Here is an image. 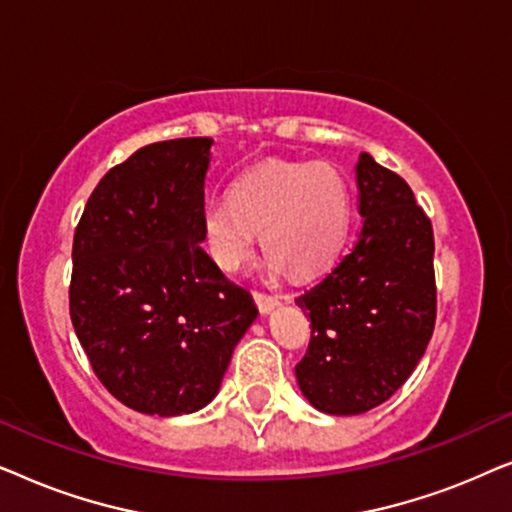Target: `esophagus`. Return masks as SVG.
<instances>
[{
	"label": "esophagus",
	"mask_w": 512,
	"mask_h": 512,
	"mask_svg": "<svg viewBox=\"0 0 512 512\" xmlns=\"http://www.w3.org/2000/svg\"><path fill=\"white\" fill-rule=\"evenodd\" d=\"M254 300L258 305V310H261L263 314H268L275 310V307L279 305V298L272 296V293H261V291H254Z\"/></svg>",
	"instance_id": "esophagus-1"
}]
</instances>
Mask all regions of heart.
<instances>
[{"instance_id": "b5f03b06", "label": "heart", "mask_w": 512, "mask_h": 512, "mask_svg": "<svg viewBox=\"0 0 512 512\" xmlns=\"http://www.w3.org/2000/svg\"><path fill=\"white\" fill-rule=\"evenodd\" d=\"M352 223V191L331 163H268L235 181L228 200L202 216L207 251L226 272L254 256L258 237L270 272L324 270L338 256Z\"/></svg>"}]
</instances>
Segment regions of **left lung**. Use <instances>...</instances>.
<instances>
[{"label": "left lung", "instance_id": "obj_1", "mask_svg": "<svg viewBox=\"0 0 512 512\" xmlns=\"http://www.w3.org/2000/svg\"><path fill=\"white\" fill-rule=\"evenodd\" d=\"M359 240L296 298L312 338L296 380L326 415H361L412 375L436 324L433 228L396 172L361 153Z\"/></svg>", "mask_w": 512, "mask_h": 512}]
</instances>
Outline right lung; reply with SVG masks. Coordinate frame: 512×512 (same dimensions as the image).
<instances>
[{"label": "right lung", "instance_id": "1", "mask_svg": "<svg viewBox=\"0 0 512 512\" xmlns=\"http://www.w3.org/2000/svg\"><path fill=\"white\" fill-rule=\"evenodd\" d=\"M209 137L156 142L104 174L74 233L69 314L111 396L191 415L219 394L258 307L205 254Z\"/></svg>", "mask_w": 512, "mask_h": 512}]
</instances>
